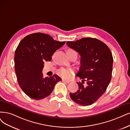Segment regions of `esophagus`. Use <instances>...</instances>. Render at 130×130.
Returning <instances> with one entry per match:
<instances>
[{"mask_svg": "<svg viewBox=\"0 0 130 130\" xmlns=\"http://www.w3.org/2000/svg\"><path fill=\"white\" fill-rule=\"evenodd\" d=\"M62 82L68 83V84H69L70 82V81H69V80H64V79H62Z\"/></svg>", "mask_w": 130, "mask_h": 130, "instance_id": "1", "label": "esophagus"}]
</instances>
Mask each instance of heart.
<instances>
[{
	"label": "heart",
	"mask_w": 130,
	"mask_h": 130,
	"mask_svg": "<svg viewBox=\"0 0 130 130\" xmlns=\"http://www.w3.org/2000/svg\"><path fill=\"white\" fill-rule=\"evenodd\" d=\"M73 52H76L73 50L69 49L68 50V51H67V54H71V53H73ZM73 73V71L72 70L68 69H61L58 72V74L59 75H60L61 77L65 78V79L70 78Z\"/></svg>",
	"instance_id": "obj_1"
}]
</instances>
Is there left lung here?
<instances>
[{
	"label": "left lung",
	"instance_id": "left-lung-1",
	"mask_svg": "<svg viewBox=\"0 0 130 130\" xmlns=\"http://www.w3.org/2000/svg\"><path fill=\"white\" fill-rule=\"evenodd\" d=\"M66 44L81 56L80 68L76 75L82 81L77 83L79 89L70 93V98L79 105H90L105 93L111 81L112 53L105 43L94 38H83Z\"/></svg>",
	"mask_w": 130,
	"mask_h": 130
}]
</instances>
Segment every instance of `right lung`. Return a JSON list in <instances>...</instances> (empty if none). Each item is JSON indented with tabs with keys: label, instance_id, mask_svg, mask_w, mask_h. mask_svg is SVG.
Listing matches in <instances>:
<instances>
[{
	"label": "right lung",
	"instance_id": "add662e5",
	"mask_svg": "<svg viewBox=\"0 0 130 130\" xmlns=\"http://www.w3.org/2000/svg\"><path fill=\"white\" fill-rule=\"evenodd\" d=\"M65 43L41 32L28 35L19 43L14 55L15 73L20 88L29 98L37 100L45 98L61 81L56 74L44 78L42 72L44 62L50 61L54 52Z\"/></svg>",
	"mask_w": 130,
	"mask_h": 130
}]
</instances>
